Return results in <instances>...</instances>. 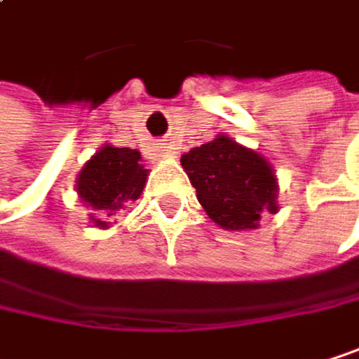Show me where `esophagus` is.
Masks as SVG:
<instances>
[{"instance_id": "34e87169", "label": "esophagus", "mask_w": 359, "mask_h": 359, "mask_svg": "<svg viewBox=\"0 0 359 359\" xmlns=\"http://www.w3.org/2000/svg\"><path fill=\"white\" fill-rule=\"evenodd\" d=\"M161 157H165V159H174V157H176V151H174L172 147H161Z\"/></svg>"}]
</instances>
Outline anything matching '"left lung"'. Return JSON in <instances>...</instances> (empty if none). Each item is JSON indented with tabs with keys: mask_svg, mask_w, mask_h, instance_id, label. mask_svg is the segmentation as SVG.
Masks as SVG:
<instances>
[{
	"mask_svg": "<svg viewBox=\"0 0 359 359\" xmlns=\"http://www.w3.org/2000/svg\"><path fill=\"white\" fill-rule=\"evenodd\" d=\"M198 202L227 232H251L264 212H278V181L270 161L227 134L181 157Z\"/></svg>",
	"mask_w": 359,
	"mask_h": 359,
	"instance_id": "obj_1",
	"label": "left lung"
}]
</instances>
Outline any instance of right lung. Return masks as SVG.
I'll return each instance as SVG.
<instances>
[{
	"label": "right lung",
	"instance_id": "right-lung-1",
	"mask_svg": "<svg viewBox=\"0 0 359 359\" xmlns=\"http://www.w3.org/2000/svg\"><path fill=\"white\" fill-rule=\"evenodd\" d=\"M149 170L142 163L140 151L118 149L112 144L100 147L95 155L81 168L76 176V194L93 212L89 221L106 229L108 217L125 208L127 202H136L147 185Z\"/></svg>",
	"mask_w": 359,
	"mask_h": 359
}]
</instances>
